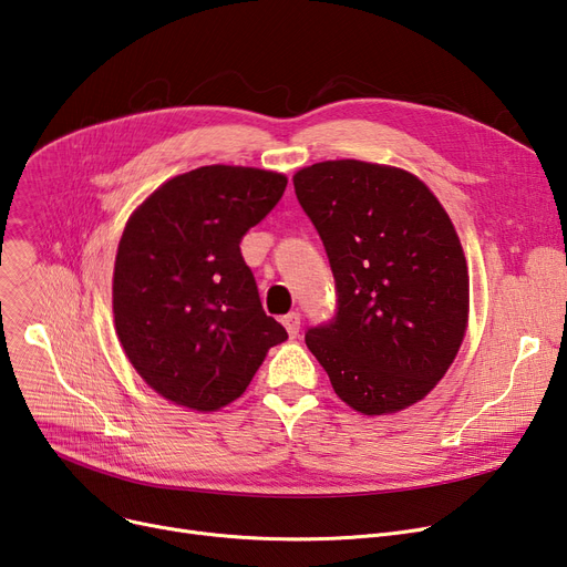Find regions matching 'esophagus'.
Here are the masks:
<instances>
[{"label":"esophagus","mask_w":567,"mask_h":567,"mask_svg":"<svg viewBox=\"0 0 567 567\" xmlns=\"http://www.w3.org/2000/svg\"><path fill=\"white\" fill-rule=\"evenodd\" d=\"M282 323H285L289 338H296V336H299V331H301V315L299 312H289V315L282 317Z\"/></svg>","instance_id":"obj_1"}]
</instances>
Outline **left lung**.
I'll return each mask as SVG.
<instances>
[{
    "label": "left lung",
    "mask_w": 567,
    "mask_h": 567,
    "mask_svg": "<svg viewBox=\"0 0 567 567\" xmlns=\"http://www.w3.org/2000/svg\"><path fill=\"white\" fill-rule=\"evenodd\" d=\"M336 278L338 310L306 344L342 402L365 415L423 400L468 321V268L434 193L406 169L323 161L293 174Z\"/></svg>",
    "instance_id": "1"
}]
</instances>
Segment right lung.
<instances>
[{"label":"right lung","instance_id":"right-lung-1","mask_svg":"<svg viewBox=\"0 0 567 567\" xmlns=\"http://www.w3.org/2000/svg\"><path fill=\"white\" fill-rule=\"evenodd\" d=\"M285 188L278 172L206 165L169 178L128 218L112 278L114 329L165 400L218 411L287 340L238 248Z\"/></svg>","mask_w":567,"mask_h":567}]
</instances>
